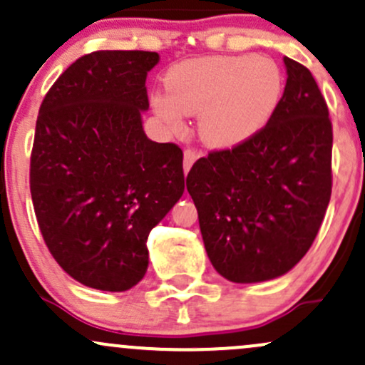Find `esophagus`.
I'll use <instances>...</instances> for the list:
<instances>
[{
  "label": "esophagus",
  "instance_id": "obj_1",
  "mask_svg": "<svg viewBox=\"0 0 365 365\" xmlns=\"http://www.w3.org/2000/svg\"><path fill=\"white\" fill-rule=\"evenodd\" d=\"M197 158H199V153L194 149H185V153H183V170H185V173H188V170L192 168V165L197 161Z\"/></svg>",
  "mask_w": 365,
  "mask_h": 365
}]
</instances>
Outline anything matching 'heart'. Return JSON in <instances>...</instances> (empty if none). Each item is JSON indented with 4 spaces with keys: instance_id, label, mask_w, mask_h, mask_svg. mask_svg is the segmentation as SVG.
<instances>
[{
    "instance_id": "heart-1",
    "label": "heart",
    "mask_w": 365,
    "mask_h": 365,
    "mask_svg": "<svg viewBox=\"0 0 365 365\" xmlns=\"http://www.w3.org/2000/svg\"><path fill=\"white\" fill-rule=\"evenodd\" d=\"M168 96L153 98L156 115L171 130L183 115L197 116L200 140L235 149L257 137L274 118L284 92L279 65L257 54H225L178 63L166 73Z\"/></svg>"
}]
</instances>
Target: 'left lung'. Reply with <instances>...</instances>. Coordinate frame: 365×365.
Segmentation results:
<instances>
[{"label":"left lung","mask_w":365,"mask_h":365,"mask_svg":"<svg viewBox=\"0 0 365 365\" xmlns=\"http://www.w3.org/2000/svg\"><path fill=\"white\" fill-rule=\"evenodd\" d=\"M284 66L273 121L244 145L197 159L187 175L209 261L233 283L288 273L311 249L331 199L328 104L307 66L287 56Z\"/></svg>","instance_id":"left-lung-1"}]
</instances>
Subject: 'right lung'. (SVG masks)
I'll return each instance as SVG.
<instances>
[{"instance_id":"1","label":"right lung","mask_w":365,"mask_h":365,"mask_svg":"<svg viewBox=\"0 0 365 365\" xmlns=\"http://www.w3.org/2000/svg\"><path fill=\"white\" fill-rule=\"evenodd\" d=\"M154 51H94L44 96L31 154L32 204L49 252L73 279L125 292L144 278L148 237L185 188L183 153L149 140L140 113Z\"/></svg>"}]
</instances>
